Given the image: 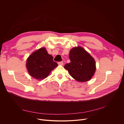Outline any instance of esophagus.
Returning <instances> with one entry per match:
<instances>
[{
    "label": "esophagus",
    "instance_id": "obj_1",
    "mask_svg": "<svg viewBox=\"0 0 124 124\" xmlns=\"http://www.w3.org/2000/svg\"><path fill=\"white\" fill-rule=\"evenodd\" d=\"M58 65H63V61H61V62H59L58 63Z\"/></svg>",
    "mask_w": 124,
    "mask_h": 124
}]
</instances>
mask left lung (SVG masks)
Instances as JSON below:
<instances>
[{"mask_svg": "<svg viewBox=\"0 0 124 124\" xmlns=\"http://www.w3.org/2000/svg\"><path fill=\"white\" fill-rule=\"evenodd\" d=\"M70 63L64 68L70 76L79 82H86L91 79L96 71V64L93 57L83 48L75 47L70 51Z\"/></svg>", "mask_w": 124, "mask_h": 124, "instance_id": "1", "label": "left lung"}]
</instances>
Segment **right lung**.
<instances>
[{"label": "right lung", "instance_id": "right-lung-1", "mask_svg": "<svg viewBox=\"0 0 124 124\" xmlns=\"http://www.w3.org/2000/svg\"><path fill=\"white\" fill-rule=\"evenodd\" d=\"M53 58L45 47L34 51L26 61V66L29 75L39 80L46 78L51 70L58 66Z\"/></svg>", "mask_w": 124, "mask_h": 124}]
</instances>
